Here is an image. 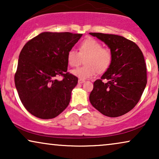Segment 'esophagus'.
Instances as JSON below:
<instances>
[{"instance_id": "1", "label": "esophagus", "mask_w": 159, "mask_h": 159, "mask_svg": "<svg viewBox=\"0 0 159 159\" xmlns=\"http://www.w3.org/2000/svg\"><path fill=\"white\" fill-rule=\"evenodd\" d=\"M84 82H85V81H84V80H82V79L78 80V83H79V84H82V83H84Z\"/></svg>"}]
</instances>
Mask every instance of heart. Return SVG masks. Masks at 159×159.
<instances>
[{"label": "heart", "mask_w": 159, "mask_h": 159, "mask_svg": "<svg viewBox=\"0 0 159 159\" xmlns=\"http://www.w3.org/2000/svg\"><path fill=\"white\" fill-rule=\"evenodd\" d=\"M84 59V65L74 69L71 73L80 79H88L96 73L105 72L111 66L114 55L109 48H103V44L94 38H88L79 45V52L70 49L67 52L66 61L69 66H77Z\"/></svg>", "instance_id": "1"}]
</instances>
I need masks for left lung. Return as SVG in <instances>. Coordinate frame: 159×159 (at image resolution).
Instances as JSON below:
<instances>
[{
	"mask_svg": "<svg viewBox=\"0 0 159 159\" xmlns=\"http://www.w3.org/2000/svg\"><path fill=\"white\" fill-rule=\"evenodd\" d=\"M90 34L105 43L114 55L111 66L101 79L94 82L90 101L106 116H122L137 105L146 86L144 56L136 43L122 36L98 32Z\"/></svg>",
	"mask_w": 159,
	"mask_h": 159,
	"instance_id": "1",
	"label": "left lung"
}]
</instances>
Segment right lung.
I'll use <instances>...</instances> for the list:
<instances>
[{"instance_id": "obj_1", "label": "right lung", "mask_w": 159, "mask_h": 159, "mask_svg": "<svg viewBox=\"0 0 159 159\" xmlns=\"http://www.w3.org/2000/svg\"><path fill=\"white\" fill-rule=\"evenodd\" d=\"M82 34L42 32L21 49L14 76L19 98L30 114L49 119L66 109L78 78L67 71L66 54ZM62 75L59 81L56 77Z\"/></svg>"}]
</instances>
